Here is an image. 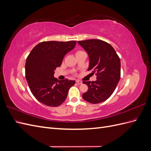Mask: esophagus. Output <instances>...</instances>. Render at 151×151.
<instances>
[{
  "label": "esophagus",
  "mask_w": 151,
  "mask_h": 151,
  "mask_svg": "<svg viewBox=\"0 0 151 151\" xmlns=\"http://www.w3.org/2000/svg\"><path fill=\"white\" fill-rule=\"evenodd\" d=\"M76 83L77 84H83V82H82L80 80H76Z\"/></svg>",
  "instance_id": "34e87169"
}]
</instances>
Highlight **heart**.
Masks as SVG:
<instances>
[{
    "instance_id": "obj_1",
    "label": "heart",
    "mask_w": 151,
    "mask_h": 151,
    "mask_svg": "<svg viewBox=\"0 0 151 151\" xmlns=\"http://www.w3.org/2000/svg\"><path fill=\"white\" fill-rule=\"evenodd\" d=\"M82 52V51H78V52H77L76 54H77V53H79V52Z\"/></svg>"
}]
</instances>
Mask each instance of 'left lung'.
Returning <instances> with one entry per match:
<instances>
[{"label": "left lung", "instance_id": "1", "mask_svg": "<svg viewBox=\"0 0 151 151\" xmlns=\"http://www.w3.org/2000/svg\"><path fill=\"white\" fill-rule=\"evenodd\" d=\"M89 55L88 70L97 76L96 81H83L88 90L83 94L85 101L98 104L106 101L115 91L120 79V60L110 44L101 40L79 41Z\"/></svg>", "mask_w": 151, "mask_h": 151}]
</instances>
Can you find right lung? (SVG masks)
<instances>
[{
  "mask_svg": "<svg viewBox=\"0 0 151 151\" xmlns=\"http://www.w3.org/2000/svg\"><path fill=\"white\" fill-rule=\"evenodd\" d=\"M76 41L43 42L33 48L26 58L25 76L31 92L40 103L57 107L64 102L75 81H58L53 75L65 55L74 49Z\"/></svg>",
  "mask_w": 151,
  "mask_h": 151,
  "instance_id": "right-lung-1",
  "label": "right lung"
}]
</instances>
